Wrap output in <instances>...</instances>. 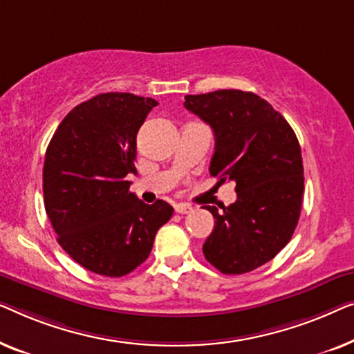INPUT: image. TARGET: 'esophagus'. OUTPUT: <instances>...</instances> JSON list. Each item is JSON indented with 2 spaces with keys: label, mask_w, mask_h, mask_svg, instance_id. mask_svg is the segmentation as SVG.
<instances>
[{
  "label": "esophagus",
  "mask_w": 354,
  "mask_h": 354,
  "mask_svg": "<svg viewBox=\"0 0 354 354\" xmlns=\"http://www.w3.org/2000/svg\"><path fill=\"white\" fill-rule=\"evenodd\" d=\"M175 212L176 213H181V215H186V213H191L192 212V207L191 205H186V203H176Z\"/></svg>",
  "instance_id": "34e87169"
}]
</instances>
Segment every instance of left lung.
I'll return each mask as SVG.
<instances>
[{"label": "left lung", "instance_id": "left-lung-1", "mask_svg": "<svg viewBox=\"0 0 354 354\" xmlns=\"http://www.w3.org/2000/svg\"><path fill=\"white\" fill-rule=\"evenodd\" d=\"M184 107L212 127L210 175L236 183L223 212L205 205L215 227L203 255L223 274H243L272 260L295 231L303 198V160L286 118L255 93L218 89L189 94Z\"/></svg>", "mask_w": 354, "mask_h": 354}]
</instances>
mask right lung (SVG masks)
Masks as SVG:
<instances>
[{"instance_id": "obj_1", "label": "right lung", "mask_w": 354, "mask_h": 354, "mask_svg": "<svg viewBox=\"0 0 354 354\" xmlns=\"http://www.w3.org/2000/svg\"><path fill=\"white\" fill-rule=\"evenodd\" d=\"M152 97L102 93L57 127L44 156V208L64 250L88 271L122 277L147 260L173 207L147 205L129 192L136 134Z\"/></svg>"}]
</instances>
